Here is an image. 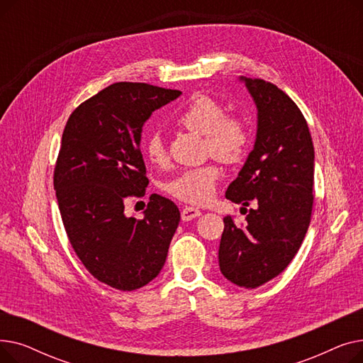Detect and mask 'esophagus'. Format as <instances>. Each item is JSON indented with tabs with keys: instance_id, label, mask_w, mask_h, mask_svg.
Instances as JSON below:
<instances>
[{
	"instance_id": "1",
	"label": "esophagus",
	"mask_w": 363,
	"mask_h": 363,
	"mask_svg": "<svg viewBox=\"0 0 363 363\" xmlns=\"http://www.w3.org/2000/svg\"><path fill=\"white\" fill-rule=\"evenodd\" d=\"M201 215V212L199 211V208H196V207H189V206H186V207H184L182 208V212H181V218H182V220H193V219H196V218H199Z\"/></svg>"
}]
</instances>
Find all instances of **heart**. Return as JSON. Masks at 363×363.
Listing matches in <instances>:
<instances>
[{
    "mask_svg": "<svg viewBox=\"0 0 363 363\" xmlns=\"http://www.w3.org/2000/svg\"><path fill=\"white\" fill-rule=\"evenodd\" d=\"M175 122L191 132L204 137V148L225 163L238 162L249 145V132L242 121L225 116L223 106L206 94H196L178 113ZM144 156L150 163L163 166L167 162L166 147L159 132H151L143 143ZM220 170L216 164L207 163L199 167L185 169L166 184V191L189 204H204L216 191Z\"/></svg>",
    "mask_w": 363,
    "mask_h": 363,
    "instance_id": "obj_1",
    "label": "heart"
}]
</instances>
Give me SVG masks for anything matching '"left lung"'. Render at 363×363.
Listing matches in <instances>:
<instances>
[{"label":"left lung","mask_w":363,"mask_h":363,"mask_svg":"<svg viewBox=\"0 0 363 363\" xmlns=\"http://www.w3.org/2000/svg\"><path fill=\"white\" fill-rule=\"evenodd\" d=\"M240 81L256 104L257 132L225 197L254 207L244 228L223 218L219 268L238 287L257 289L287 268L308 233L315 150L306 119L287 94L263 79Z\"/></svg>","instance_id":"1"}]
</instances>
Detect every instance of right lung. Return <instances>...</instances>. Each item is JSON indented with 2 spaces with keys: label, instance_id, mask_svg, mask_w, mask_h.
Here are the masks:
<instances>
[{
  "label": "right lung",
  "instance_id": "add662e5",
  "mask_svg": "<svg viewBox=\"0 0 363 363\" xmlns=\"http://www.w3.org/2000/svg\"><path fill=\"white\" fill-rule=\"evenodd\" d=\"M179 95L148 84H113L76 107L63 130L54 189L66 234L88 272L121 291L160 274L181 219L177 204L157 194L143 219L125 215V199L143 197L148 185L143 126Z\"/></svg>",
  "mask_w": 363,
  "mask_h": 363
}]
</instances>
